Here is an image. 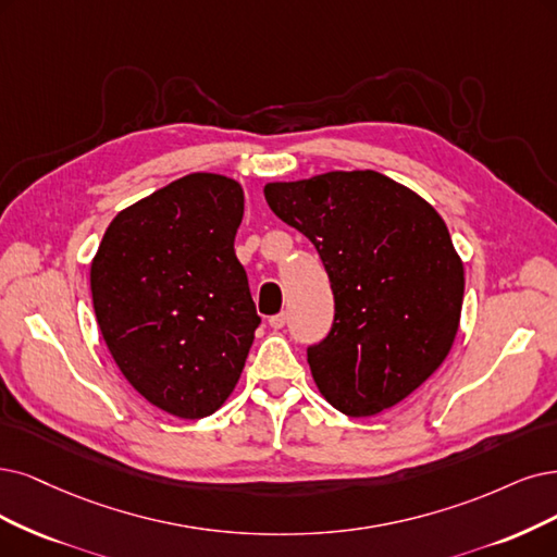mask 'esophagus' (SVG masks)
Instances as JSON below:
<instances>
[{"mask_svg": "<svg viewBox=\"0 0 557 557\" xmlns=\"http://www.w3.org/2000/svg\"><path fill=\"white\" fill-rule=\"evenodd\" d=\"M286 321H289V317H286V312H280V314H275V317L268 319V325H271L273 331H280V327H284V325H286Z\"/></svg>", "mask_w": 557, "mask_h": 557, "instance_id": "34e87169", "label": "esophagus"}]
</instances>
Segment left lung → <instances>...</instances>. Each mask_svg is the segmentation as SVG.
Listing matches in <instances>:
<instances>
[{"instance_id":"8db88e82","label":"left lung","mask_w":557,"mask_h":557,"mask_svg":"<svg viewBox=\"0 0 557 557\" xmlns=\"http://www.w3.org/2000/svg\"><path fill=\"white\" fill-rule=\"evenodd\" d=\"M263 195L331 277L335 323L307 348L319 393L351 418L416 393L447 358L463 305V261L438 211L372 170L265 183Z\"/></svg>"}]
</instances>
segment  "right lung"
<instances>
[{
    "label": "right lung",
    "instance_id": "obj_1",
    "mask_svg": "<svg viewBox=\"0 0 557 557\" xmlns=\"http://www.w3.org/2000/svg\"><path fill=\"white\" fill-rule=\"evenodd\" d=\"M243 209L238 181L188 174L123 209L91 261L94 312L121 374L183 420L230 399L261 321L234 252Z\"/></svg>",
    "mask_w": 557,
    "mask_h": 557
}]
</instances>
